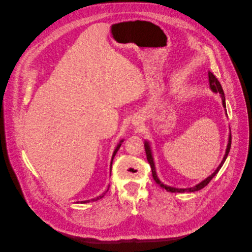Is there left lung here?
I'll use <instances>...</instances> for the list:
<instances>
[{
  "mask_svg": "<svg viewBox=\"0 0 252 252\" xmlns=\"http://www.w3.org/2000/svg\"><path fill=\"white\" fill-rule=\"evenodd\" d=\"M208 78H209V84H210V88L212 91H215V93H219L222 96V102H223V106L226 107V103H225V94H224V91L222 86H220V83L219 82V80L213 75V73H211L210 71H208ZM231 147V134L229 135V141H228V145H227V149H226V154L224 156L223 161L220 162V166L217 168V170L213 172L210 177H208L206 180H204L203 182H201L200 184H197L196 186L192 187V188H187V189H178V188H174V187H169L167 185H164L163 183L158 180V178L157 177V172H156V167H155V163H154V158H152L151 155V150H150V146L147 142H145V152H146V157H147V161L151 167V172H152V178L156 181V183L158 185L161 186L162 188H165L167 191L169 192H185V191H189V192H193V191H197V190H201L202 188H204L206 185L209 184V182L213 179V177L219 172V170L220 169V167L223 166L224 162L226 161V158L228 157V154H229V150Z\"/></svg>",
  "mask_w": 252,
  "mask_h": 252,
  "instance_id": "8db88e82",
  "label": "left lung"
}]
</instances>
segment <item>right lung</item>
I'll list each match as a JSON object with an SVG mask.
<instances>
[{
    "label": "right lung",
    "mask_w": 252,
    "mask_h": 252,
    "mask_svg": "<svg viewBox=\"0 0 252 252\" xmlns=\"http://www.w3.org/2000/svg\"><path fill=\"white\" fill-rule=\"evenodd\" d=\"M122 142H123V141H121L120 142V144L118 145V146H117V148L116 149H114V152H113V156H112V159H113V158H114V156H116V154H117V152H118V150H119V148L121 147V143ZM111 165H112V161H111ZM110 168H111V166H110ZM108 189H109V187H108ZM108 189H107V191H108ZM107 191H106V192H107ZM106 192H104L103 194H101L100 196H97V197H95V199H94V200H91V201H97V200H100V199H102V197L105 195V193ZM88 202H90V201H83L82 203H88Z\"/></svg>",
    "instance_id": "add662e5"
}]
</instances>
